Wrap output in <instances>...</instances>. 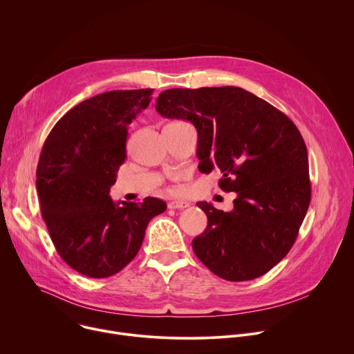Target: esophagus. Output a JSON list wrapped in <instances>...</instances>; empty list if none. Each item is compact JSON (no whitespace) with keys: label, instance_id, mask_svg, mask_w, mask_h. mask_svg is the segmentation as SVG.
I'll use <instances>...</instances> for the list:
<instances>
[{"label":"esophagus","instance_id":"esophagus-1","mask_svg":"<svg viewBox=\"0 0 354 354\" xmlns=\"http://www.w3.org/2000/svg\"><path fill=\"white\" fill-rule=\"evenodd\" d=\"M189 206L190 203H187L185 200H174L168 203V209H172V210H183V209H187Z\"/></svg>","mask_w":354,"mask_h":354}]
</instances>
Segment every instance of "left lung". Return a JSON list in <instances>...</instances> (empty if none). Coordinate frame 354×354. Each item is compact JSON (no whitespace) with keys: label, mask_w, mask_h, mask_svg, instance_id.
Segmentation results:
<instances>
[{"label":"left lung","mask_w":354,"mask_h":354,"mask_svg":"<svg viewBox=\"0 0 354 354\" xmlns=\"http://www.w3.org/2000/svg\"><path fill=\"white\" fill-rule=\"evenodd\" d=\"M156 108L193 123L200 172L218 168L220 187L236 192L232 212L197 203L207 227L192 242L196 257L230 281L263 276L290 252L311 201L301 133L283 112L238 86L167 89Z\"/></svg>","instance_id":"left-lung-1"}]
</instances>
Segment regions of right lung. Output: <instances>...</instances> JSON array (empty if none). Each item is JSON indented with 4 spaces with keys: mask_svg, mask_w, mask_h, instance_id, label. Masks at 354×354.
Listing matches in <instances>:
<instances>
[{
    "mask_svg": "<svg viewBox=\"0 0 354 354\" xmlns=\"http://www.w3.org/2000/svg\"><path fill=\"white\" fill-rule=\"evenodd\" d=\"M154 89L109 91L68 111L41 148L36 189L41 217L62 259L78 273L104 279L127 266L151 218L165 201H115L109 196L126 160L127 126Z\"/></svg>",
    "mask_w": 354,
    "mask_h": 354,
    "instance_id": "add662e5",
    "label": "right lung"
}]
</instances>
